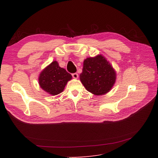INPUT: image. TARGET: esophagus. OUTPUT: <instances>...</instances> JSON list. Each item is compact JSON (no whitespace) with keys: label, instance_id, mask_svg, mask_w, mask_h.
Returning a JSON list of instances; mask_svg holds the SVG:
<instances>
[{"label":"esophagus","instance_id":"1","mask_svg":"<svg viewBox=\"0 0 158 158\" xmlns=\"http://www.w3.org/2000/svg\"><path fill=\"white\" fill-rule=\"evenodd\" d=\"M72 76H73V77L74 79H77V78H78V77H79L78 74H77V73H73V74H72Z\"/></svg>","mask_w":158,"mask_h":158}]
</instances>
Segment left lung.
I'll return each mask as SVG.
<instances>
[{
  "label": "left lung",
  "mask_w": 158,
  "mask_h": 158,
  "mask_svg": "<svg viewBox=\"0 0 158 158\" xmlns=\"http://www.w3.org/2000/svg\"><path fill=\"white\" fill-rule=\"evenodd\" d=\"M79 77L88 92L98 96L111 89L116 80V73L105 57L98 55L84 60Z\"/></svg>",
  "instance_id": "1"
}]
</instances>
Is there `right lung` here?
Here are the masks:
<instances>
[{
    "instance_id": "obj_1",
    "label": "right lung",
    "mask_w": 158,
    "mask_h": 158,
    "mask_svg": "<svg viewBox=\"0 0 158 158\" xmlns=\"http://www.w3.org/2000/svg\"><path fill=\"white\" fill-rule=\"evenodd\" d=\"M72 75L60 67L57 61H53L43 69L39 77L40 87L51 95H57L63 92L67 82Z\"/></svg>"
}]
</instances>
